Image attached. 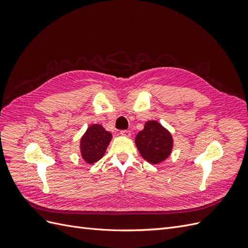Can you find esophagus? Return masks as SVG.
Instances as JSON below:
<instances>
[{
  "label": "esophagus",
  "instance_id": "obj_1",
  "mask_svg": "<svg viewBox=\"0 0 248 248\" xmlns=\"http://www.w3.org/2000/svg\"><path fill=\"white\" fill-rule=\"evenodd\" d=\"M120 134L123 137H126V138H129L131 136V132L129 130H121L120 131Z\"/></svg>",
  "mask_w": 248,
  "mask_h": 248
}]
</instances>
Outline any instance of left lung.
<instances>
[{
  "instance_id": "obj_1",
  "label": "left lung",
  "mask_w": 248,
  "mask_h": 248,
  "mask_svg": "<svg viewBox=\"0 0 248 248\" xmlns=\"http://www.w3.org/2000/svg\"><path fill=\"white\" fill-rule=\"evenodd\" d=\"M136 146L140 156L152 164L168 159L174 148L171 133L158 121L149 120L136 137Z\"/></svg>"
}]
</instances>
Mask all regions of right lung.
I'll use <instances>...</instances> for the list:
<instances>
[{"label": "right lung", "mask_w": 248, "mask_h": 248, "mask_svg": "<svg viewBox=\"0 0 248 248\" xmlns=\"http://www.w3.org/2000/svg\"><path fill=\"white\" fill-rule=\"evenodd\" d=\"M111 139L112 134L104 129L102 125H90L79 141L81 158L89 164L97 162L106 153Z\"/></svg>", "instance_id": "obj_1"}]
</instances>
